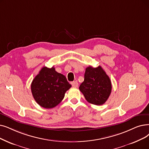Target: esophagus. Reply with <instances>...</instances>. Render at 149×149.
Listing matches in <instances>:
<instances>
[{"instance_id": "34e87169", "label": "esophagus", "mask_w": 149, "mask_h": 149, "mask_svg": "<svg viewBox=\"0 0 149 149\" xmlns=\"http://www.w3.org/2000/svg\"><path fill=\"white\" fill-rule=\"evenodd\" d=\"M71 84H72V86L74 88H77L79 85V83L77 81H74L72 82V83H71Z\"/></svg>"}]
</instances>
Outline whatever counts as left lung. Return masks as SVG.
Instances as JSON below:
<instances>
[{
    "label": "left lung",
    "mask_w": 149,
    "mask_h": 149,
    "mask_svg": "<svg viewBox=\"0 0 149 149\" xmlns=\"http://www.w3.org/2000/svg\"><path fill=\"white\" fill-rule=\"evenodd\" d=\"M112 89L110 79L101 66L86 68L85 79L79 89L86 100L95 105L104 104L111 94Z\"/></svg>",
    "instance_id": "obj_1"
}]
</instances>
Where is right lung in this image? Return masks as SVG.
<instances>
[{"mask_svg": "<svg viewBox=\"0 0 149 149\" xmlns=\"http://www.w3.org/2000/svg\"><path fill=\"white\" fill-rule=\"evenodd\" d=\"M70 87L66 77L57 72L54 66L43 67L32 81L31 91L38 105L52 108L62 101Z\"/></svg>", "mask_w": 149, "mask_h": 149, "instance_id": "1", "label": "right lung"}]
</instances>
